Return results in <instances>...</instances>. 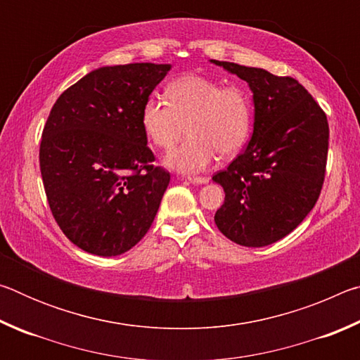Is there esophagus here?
<instances>
[{"label": "esophagus", "mask_w": 360, "mask_h": 360, "mask_svg": "<svg viewBox=\"0 0 360 360\" xmlns=\"http://www.w3.org/2000/svg\"><path fill=\"white\" fill-rule=\"evenodd\" d=\"M187 181L192 182V184H206V182H210V178H203V176H188Z\"/></svg>", "instance_id": "obj_1"}]
</instances>
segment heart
<instances>
[{"label": "heart", "mask_w": 360, "mask_h": 360, "mask_svg": "<svg viewBox=\"0 0 360 360\" xmlns=\"http://www.w3.org/2000/svg\"><path fill=\"white\" fill-rule=\"evenodd\" d=\"M254 103L246 89L216 79L184 75L167 87V100L150 95L141 108V127L149 141L172 149L187 125L188 138L169 152L167 165L181 173H200L216 160L238 154L252 131Z\"/></svg>", "instance_id": "heart-1"}]
</instances>
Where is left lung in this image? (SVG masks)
Returning <instances> with one entry per match:
<instances>
[{
  "label": "left lung",
  "mask_w": 360,
  "mask_h": 360,
  "mask_svg": "<svg viewBox=\"0 0 360 360\" xmlns=\"http://www.w3.org/2000/svg\"><path fill=\"white\" fill-rule=\"evenodd\" d=\"M246 81L254 131L243 154L212 181L225 192L217 229L236 245L262 248L284 238L318 202L324 184L327 115L292 77L211 60Z\"/></svg>",
  "instance_id": "8db88e82"
}]
</instances>
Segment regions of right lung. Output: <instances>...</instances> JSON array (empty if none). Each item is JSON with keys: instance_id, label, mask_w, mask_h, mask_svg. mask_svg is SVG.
<instances>
[{"instance_id": "add662e5", "label": "right lung", "mask_w": 360, "mask_h": 360, "mask_svg": "<svg viewBox=\"0 0 360 360\" xmlns=\"http://www.w3.org/2000/svg\"><path fill=\"white\" fill-rule=\"evenodd\" d=\"M172 65L101 66L66 89L42 130L39 167L58 227L82 251L120 255L148 233L169 184L141 108Z\"/></svg>"}]
</instances>
